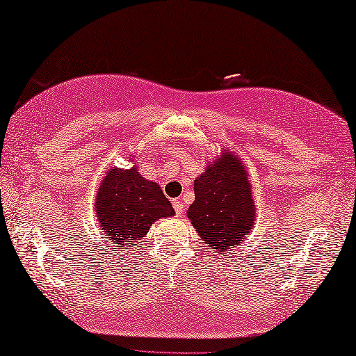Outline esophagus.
<instances>
[{"label":"esophagus","instance_id":"1","mask_svg":"<svg viewBox=\"0 0 356 356\" xmlns=\"http://www.w3.org/2000/svg\"><path fill=\"white\" fill-rule=\"evenodd\" d=\"M172 204H173V209H175V212H177L178 216L183 215V212H184V202H183V200H179V198L173 200Z\"/></svg>","mask_w":356,"mask_h":356}]
</instances>
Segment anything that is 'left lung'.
I'll return each mask as SVG.
<instances>
[{
	"label": "left lung",
	"instance_id": "1",
	"mask_svg": "<svg viewBox=\"0 0 356 356\" xmlns=\"http://www.w3.org/2000/svg\"><path fill=\"white\" fill-rule=\"evenodd\" d=\"M195 201L187 216L209 249L229 253L255 224V202L243 161L224 152L193 181Z\"/></svg>",
	"mask_w": 356,
	"mask_h": 356
}]
</instances>
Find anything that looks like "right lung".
Returning <instances> with one entry per match:
<instances>
[{
    "label": "right lung",
    "mask_w": 356,
    "mask_h": 356,
    "mask_svg": "<svg viewBox=\"0 0 356 356\" xmlns=\"http://www.w3.org/2000/svg\"><path fill=\"white\" fill-rule=\"evenodd\" d=\"M95 212L106 241L122 248L147 235L159 218L175 215L155 181H147L135 168L108 169L101 183Z\"/></svg>",
    "instance_id": "add662e5"
}]
</instances>
